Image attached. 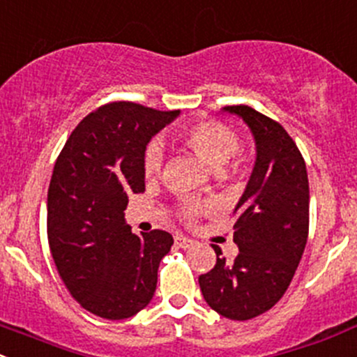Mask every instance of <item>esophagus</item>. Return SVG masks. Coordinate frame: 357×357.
Wrapping results in <instances>:
<instances>
[{"mask_svg":"<svg viewBox=\"0 0 357 357\" xmlns=\"http://www.w3.org/2000/svg\"><path fill=\"white\" fill-rule=\"evenodd\" d=\"M175 245L180 249H189L194 245V241L189 237H183V235H175Z\"/></svg>","mask_w":357,"mask_h":357,"instance_id":"1","label":"esophagus"}]
</instances>
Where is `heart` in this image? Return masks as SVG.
I'll return each mask as SVG.
<instances>
[{
  "label": "heart",
  "instance_id": "1",
  "mask_svg": "<svg viewBox=\"0 0 357 357\" xmlns=\"http://www.w3.org/2000/svg\"><path fill=\"white\" fill-rule=\"evenodd\" d=\"M180 141L206 165L218 168V174L222 177L241 175L242 161L234 156L241 148V141L227 123L220 120H199L180 132ZM161 163H163V151L160 144L153 142L146 148L144 156H142V172L146 177H154L161 170ZM203 206L197 203L183 204L180 209V216L185 222H194L203 213Z\"/></svg>",
  "mask_w": 357,
  "mask_h": 357
}]
</instances>
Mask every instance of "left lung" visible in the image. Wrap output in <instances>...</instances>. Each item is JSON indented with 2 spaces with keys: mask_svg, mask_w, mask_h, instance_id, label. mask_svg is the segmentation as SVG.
Instances as JSON below:
<instances>
[{
  "mask_svg": "<svg viewBox=\"0 0 357 357\" xmlns=\"http://www.w3.org/2000/svg\"><path fill=\"white\" fill-rule=\"evenodd\" d=\"M256 141V165L234 209L238 255L227 261L211 244L216 264L199 277L211 310L245 321L275 306L292 282L310 232V182L304 158L280 123L245 105L225 106Z\"/></svg>",
  "mask_w": 357,
  "mask_h": 357,
  "instance_id": "left-lung-1",
  "label": "left lung"
}]
</instances>
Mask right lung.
Segmentation results:
<instances>
[{
    "label": "right lung",
    "instance_id": "right-lung-1",
    "mask_svg": "<svg viewBox=\"0 0 357 357\" xmlns=\"http://www.w3.org/2000/svg\"><path fill=\"white\" fill-rule=\"evenodd\" d=\"M132 101L99 106L54 163L47 189V242L70 296L89 313L125 319L151 303L160 261L174 245L165 230L135 235L128 196L144 192L149 139L178 115Z\"/></svg>",
    "mask_w": 357,
    "mask_h": 357
}]
</instances>
